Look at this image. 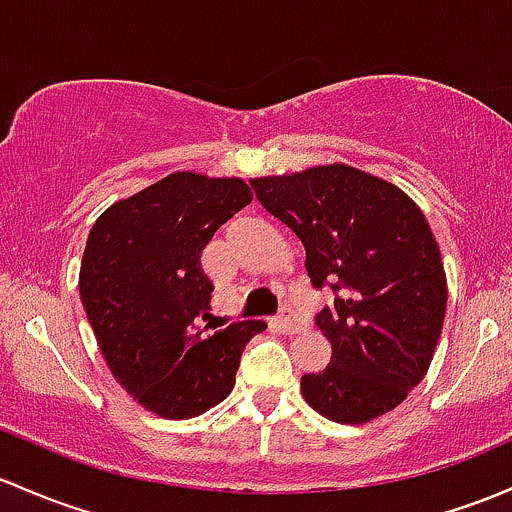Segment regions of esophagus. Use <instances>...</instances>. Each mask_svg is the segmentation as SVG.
I'll use <instances>...</instances> for the list:
<instances>
[{
    "label": "esophagus",
    "instance_id": "esophagus-1",
    "mask_svg": "<svg viewBox=\"0 0 512 512\" xmlns=\"http://www.w3.org/2000/svg\"><path fill=\"white\" fill-rule=\"evenodd\" d=\"M274 326H277L282 333H289V336H294V333L304 331V326H301L292 314H282L277 321H274Z\"/></svg>",
    "mask_w": 512,
    "mask_h": 512
}]
</instances>
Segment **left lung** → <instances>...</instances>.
I'll use <instances>...</instances> for the list:
<instances>
[{
  "instance_id": "8db88e82",
  "label": "left lung",
  "mask_w": 512,
  "mask_h": 512,
  "mask_svg": "<svg viewBox=\"0 0 512 512\" xmlns=\"http://www.w3.org/2000/svg\"><path fill=\"white\" fill-rule=\"evenodd\" d=\"M250 184L301 240L311 284L341 289L316 319L331 363L301 375L304 400L341 424L395 410L432 365L449 294L424 213L400 186L348 164Z\"/></svg>"
}]
</instances>
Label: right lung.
Listing matches in <instances>:
<instances>
[{"mask_svg": "<svg viewBox=\"0 0 512 512\" xmlns=\"http://www.w3.org/2000/svg\"><path fill=\"white\" fill-rule=\"evenodd\" d=\"M252 201L238 176L174 171L95 220L80 262V299L107 368L144 410L198 417L235 385L240 353L265 321L203 333L213 284L201 250Z\"/></svg>", "mask_w": 512, "mask_h": 512, "instance_id": "right-lung-1", "label": "right lung"}]
</instances>
